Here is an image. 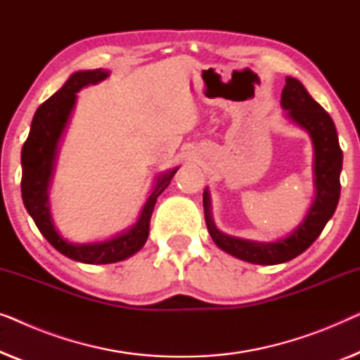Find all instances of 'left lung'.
<instances>
[{
    "instance_id": "8db88e82",
    "label": "left lung",
    "mask_w": 360,
    "mask_h": 360,
    "mask_svg": "<svg viewBox=\"0 0 360 360\" xmlns=\"http://www.w3.org/2000/svg\"><path fill=\"white\" fill-rule=\"evenodd\" d=\"M285 88L282 91V108L292 121L302 126L311 136L314 146V185H316V198L309 208L307 218L293 234L277 243H254L239 238H233L216 228L210 214V195L208 190L203 193L205 219L210 236L218 248L234 257L250 264L275 265L288 262L304 252L311 245L331 216L336 211L339 195H341V175L342 150L339 147L336 126L331 116L324 111L321 105L309 96L302 83L297 78H285Z\"/></svg>"
}]
</instances>
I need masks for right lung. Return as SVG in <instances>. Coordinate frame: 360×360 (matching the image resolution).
I'll return each mask as SVG.
<instances>
[{"label":"right lung","instance_id":"right-lung-1","mask_svg":"<svg viewBox=\"0 0 360 360\" xmlns=\"http://www.w3.org/2000/svg\"><path fill=\"white\" fill-rule=\"evenodd\" d=\"M106 77L108 72L101 70V68L73 73L60 90L53 93L47 101H44L37 108L36 115L32 117L31 131H29V136L24 142L21 152V193L27 213L31 214V218L44 238L58 252L83 264H112L136 254L149 238L150 216L152 211H154L155 201L162 191L169 186L172 176L176 172L175 169L169 174L159 176L154 191H152L144 208H142L139 221L126 233L116 236L110 240H105V243L82 245L68 243V240L58 236L56 228H53L47 206V188L52 176L57 144L60 141L63 129H65L73 105H75V93L80 91L83 86L95 85V83L105 80Z\"/></svg>","mask_w":360,"mask_h":360}]
</instances>
